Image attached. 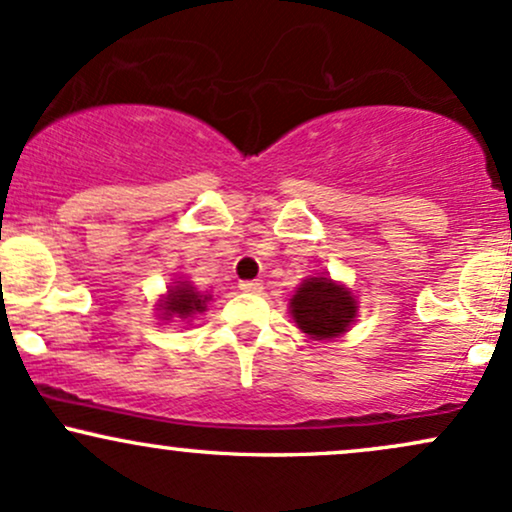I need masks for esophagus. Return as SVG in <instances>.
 <instances>
[{
    "mask_svg": "<svg viewBox=\"0 0 512 512\" xmlns=\"http://www.w3.org/2000/svg\"><path fill=\"white\" fill-rule=\"evenodd\" d=\"M238 289L243 293H260L262 284H260V281H240Z\"/></svg>",
    "mask_w": 512,
    "mask_h": 512,
    "instance_id": "esophagus-1",
    "label": "esophagus"
}]
</instances>
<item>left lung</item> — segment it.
Here are the masks:
<instances>
[{"label": "left lung", "mask_w": 512, "mask_h": 512, "mask_svg": "<svg viewBox=\"0 0 512 512\" xmlns=\"http://www.w3.org/2000/svg\"><path fill=\"white\" fill-rule=\"evenodd\" d=\"M356 296L330 276H310L291 298V315L298 330L313 339H337L356 320Z\"/></svg>", "instance_id": "1"}]
</instances>
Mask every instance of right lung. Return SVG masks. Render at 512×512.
<instances>
[{
    "label": "right lung",
    "mask_w": 512,
    "mask_h": 512,
    "mask_svg": "<svg viewBox=\"0 0 512 512\" xmlns=\"http://www.w3.org/2000/svg\"><path fill=\"white\" fill-rule=\"evenodd\" d=\"M207 301L209 296L199 293L190 281H175V286H170L166 296L158 303V313H161L163 320H170V317L192 320V317L207 308Z\"/></svg>",
    "instance_id": "obj_1"
}]
</instances>
